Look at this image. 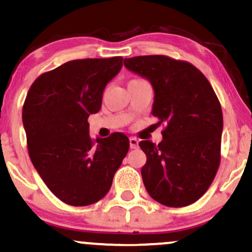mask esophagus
Listing matches in <instances>:
<instances>
[{
	"instance_id": "34e87169",
	"label": "esophagus",
	"mask_w": 252,
	"mask_h": 252,
	"mask_svg": "<svg viewBox=\"0 0 252 252\" xmlns=\"http://www.w3.org/2000/svg\"><path fill=\"white\" fill-rule=\"evenodd\" d=\"M129 142H130V148H131V149H136V148L138 147V139L136 137H130Z\"/></svg>"
}]
</instances>
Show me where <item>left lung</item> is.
<instances>
[{"mask_svg":"<svg viewBox=\"0 0 252 252\" xmlns=\"http://www.w3.org/2000/svg\"><path fill=\"white\" fill-rule=\"evenodd\" d=\"M155 90L153 115L164 126L158 145L141 141L147 155L141 174L155 201L181 208L199 199L220 162L223 115L213 87L195 65L164 55L124 60Z\"/></svg>","mask_w":252,"mask_h":252,"instance_id":"obj_1","label":"left lung"}]
</instances>
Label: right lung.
<instances>
[{
  "label": "right lung",
  "instance_id": "1",
  "mask_svg": "<svg viewBox=\"0 0 252 252\" xmlns=\"http://www.w3.org/2000/svg\"><path fill=\"white\" fill-rule=\"evenodd\" d=\"M122 65L121 56L69 61L38 76L27 94L22 120L30 159L50 191L69 205L84 207L107 195L129 150L122 132L95 141L88 123Z\"/></svg>",
  "mask_w": 252,
  "mask_h": 252
}]
</instances>
